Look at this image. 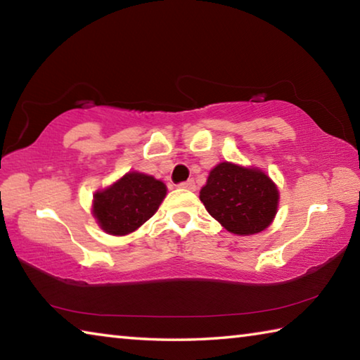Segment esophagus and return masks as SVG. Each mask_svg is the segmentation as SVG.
Masks as SVG:
<instances>
[{
	"label": "esophagus",
	"instance_id": "esophagus-1",
	"mask_svg": "<svg viewBox=\"0 0 360 360\" xmlns=\"http://www.w3.org/2000/svg\"><path fill=\"white\" fill-rule=\"evenodd\" d=\"M179 187L181 188H187V191H195V181L193 179H188V181H184V182H181L179 184Z\"/></svg>",
	"mask_w": 360,
	"mask_h": 360
}]
</instances>
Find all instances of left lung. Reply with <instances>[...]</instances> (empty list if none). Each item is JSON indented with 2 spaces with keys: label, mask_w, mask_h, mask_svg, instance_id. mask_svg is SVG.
Masks as SVG:
<instances>
[{
  "label": "left lung",
  "mask_w": 360,
  "mask_h": 360,
  "mask_svg": "<svg viewBox=\"0 0 360 360\" xmlns=\"http://www.w3.org/2000/svg\"><path fill=\"white\" fill-rule=\"evenodd\" d=\"M278 188L257 168L219 163L200 191L206 211L231 233L254 235L271 224L278 208Z\"/></svg>",
  "instance_id": "left-lung-1"
}]
</instances>
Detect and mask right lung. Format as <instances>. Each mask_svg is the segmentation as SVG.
Wrapping results in <instances>:
<instances>
[{"label":"right lung","instance_id":"add662e5","mask_svg":"<svg viewBox=\"0 0 360 360\" xmlns=\"http://www.w3.org/2000/svg\"><path fill=\"white\" fill-rule=\"evenodd\" d=\"M167 187L143 173H127L111 187L96 192L94 216L109 235H127L155 214Z\"/></svg>","mask_w":360,"mask_h":360}]
</instances>
